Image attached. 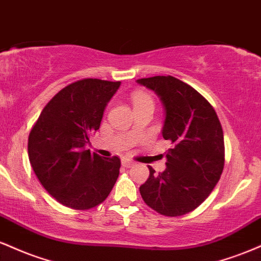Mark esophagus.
<instances>
[{
	"label": "esophagus",
	"instance_id": "esophagus-1",
	"mask_svg": "<svg viewBox=\"0 0 261 261\" xmlns=\"http://www.w3.org/2000/svg\"><path fill=\"white\" fill-rule=\"evenodd\" d=\"M121 164H122V167H125V168H131V167L135 164V162L131 160H126V158H125V160H122Z\"/></svg>",
	"mask_w": 261,
	"mask_h": 261
}]
</instances>
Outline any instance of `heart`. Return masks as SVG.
Segmentation results:
<instances>
[{
  "instance_id": "obj_1",
  "label": "heart",
  "mask_w": 261,
  "mask_h": 261,
  "mask_svg": "<svg viewBox=\"0 0 261 261\" xmlns=\"http://www.w3.org/2000/svg\"><path fill=\"white\" fill-rule=\"evenodd\" d=\"M131 98H133V103H134L135 108L141 107V106H147V104L153 106V99H152L151 95H148L147 93L135 92Z\"/></svg>"
}]
</instances>
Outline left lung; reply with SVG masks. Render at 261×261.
<instances>
[{
  "label": "left lung",
  "mask_w": 261,
  "mask_h": 261,
  "mask_svg": "<svg viewBox=\"0 0 261 261\" xmlns=\"http://www.w3.org/2000/svg\"><path fill=\"white\" fill-rule=\"evenodd\" d=\"M137 83L157 93L166 110L162 135L173 147L167 168L149 176L140 193L151 208L176 217L199 207L216 187L224 164L223 131L214 107L196 89L173 76H154Z\"/></svg>",
  "instance_id": "obj_1"
}]
</instances>
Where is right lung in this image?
<instances>
[{
    "mask_svg": "<svg viewBox=\"0 0 261 261\" xmlns=\"http://www.w3.org/2000/svg\"><path fill=\"white\" fill-rule=\"evenodd\" d=\"M120 82L83 79L66 86L33 125L28 155L39 181L56 201L73 210L100 205L119 176L121 162L85 146L100 126L104 109Z\"/></svg>",
    "mask_w": 261,
    "mask_h": 261,
    "instance_id": "1",
    "label": "right lung"
}]
</instances>
